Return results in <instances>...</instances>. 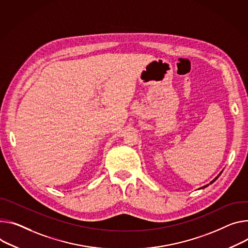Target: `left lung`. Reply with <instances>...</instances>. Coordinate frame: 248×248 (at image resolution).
Returning <instances> with one entry per match:
<instances>
[{
  "instance_id": "obj_1",
  "label": "left lung",
  "mask_w": 248,
  "mask_h": 248,
  "mask_svg": "<svg viewBox=\"0 0 248 248\" xmlns=\"http://www.w3.org/2000/svg\"><path fill=\"white\" fill-rule=\"evenodd\" d=\"M219 175H220V174H219ZM217 177H218V176H217ZM217 178H216V179H214V180H213V181H212V182H211V184H212V183H214V182H215V181H216V180H217ZM207 186H209V185H207ZM207 186H204V187H202V188H206V187H207Z\"/></svg>"
}]
</instances>
